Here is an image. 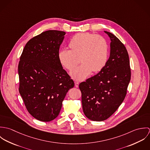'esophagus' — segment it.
Segmentation results:
<instances>
[{
	"mask_svg": "<svg viewBox=\"0 0 150 150\" xmlns=\"http://www.w3.org/2000/svg\"><path fill=\"white\" fill-rule=\"evenodd\" d=\"M75 86L76 87V88H78L79 87V82H78V81H75Z\"/></svg>",
	"mask_w": 150,
	"mask_h": 150,
	"instance_id": "1",
	"label": "esophagus"
}]
</instances>
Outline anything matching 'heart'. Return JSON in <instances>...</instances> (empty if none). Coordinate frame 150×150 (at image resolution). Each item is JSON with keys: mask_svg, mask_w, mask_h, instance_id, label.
<instances>
[{"mask_svg": "<svg viewBox=\"0 0 150 150\" xmlns=\"http://www.w3.org/2000/svg\"><path fill=\"white\" fill-rule=\"evenodd\" d=\"M70 50L59 51L58 57L61 63L67 69H73L80 62L79 67L71 72L76 80H83L91 73L100 71L106 64L108 57V44L102 36L88 33H80L70 40Z\"/></svg>", "mask_w": 150, "mask_h": 150, "instance_id": "heart-1", "label": "heart"}]
</instances>
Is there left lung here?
Here are the masks:
<instances>
[{"instance_id":"1","label":"left lung","mask_w":150,"mask_h":150,"mask_svg":"<svg viewBox=\"0 0 150 150\" xmlns=\"http://www.w3.org/2000/svg\"><path fill=\"white\" fill-rule=\"evenodd\" d=\"M111 40L110 54L97 74L79 84L83 112L94 121L107 120L124 101L131 71L128 51L115 35L105 31Z\"/></svg>"}]
</instances>
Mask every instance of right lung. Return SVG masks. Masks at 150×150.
Returning a JSON list of instances; mask_svg holds the SVG:
<instances>
[{
	"label": "right lung",
	"instance_id": "add662e5",
	"mask_svg": "<svg viewBox=\"0 0 150 150\" xmlns=\"http://www.w3.org/2000/svg\"><path fill=\"white\" fill-rule=\"evenodd\" d=\"M65 34L44 32L28 41L20 57L19 92L29 114L40 121L58 117L67 92L74 86L58 57Z\"/></svg>",
	"mask_w": 150,
	"mask_h": 150
}]
</instances>
